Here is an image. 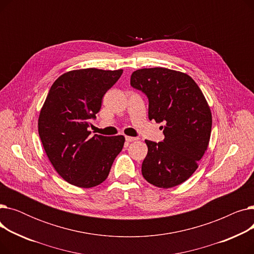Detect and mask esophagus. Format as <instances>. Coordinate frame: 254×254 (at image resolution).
I'll return each mask as SVG.
<instances>
[{
    "label": "esophagus",
    "instance_id": "34e87169",
    "mask_svg": "<svg viewBox=\"0 0 254 254\" xmlns=\"http://www.w3.org/2000/svg\"><path fill=\"white\" fill-rule=\"evenodd\" d=\"M138 138H135V137H129V136H126V141L127 142H134V141H137Z\"/></svg>",
    "mask_w": 254,
    "mask_h": 254
}]
</instances>
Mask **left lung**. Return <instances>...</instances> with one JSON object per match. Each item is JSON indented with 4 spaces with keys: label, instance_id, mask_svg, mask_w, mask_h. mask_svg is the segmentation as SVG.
<instances>
[{
    "label": "left lung",
    "instance_id": "8db88e82",
    "mask_svg": "<svg viewBox=\"0 0 254 254\" xmlns=\"http://www.w3.org/2000/svg\"><path fill=\"white\" fill-rule=\"evenodd\" d=\"M130 85L147 96L149 119L165 124L163 142L145 140L148 152L142 175L157 188H174L193 174L208 148L210 107L194 80L179 71L140 69L132 72Z\"/></svg>",
    "mask_w": 254,
    "mask_h": 254
}]
</instances>
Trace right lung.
Wrapping results in <instances>:
<instances>
[{
  "label": "right lung",
  "instance_id": "obj_1",
  "mask_svg": "<svg viewBox=\"0 0 254 254\" xmlns=\"http://www.w3.org/2000/svg\"><path fill=\"white\" fill-rule=\"evenodd\" d=\"M123 70L96 68L69 71L51 85L40 111L38 131L44 150L59 175L72 185L90 189L104 182L124 136L90 137L89 119L96 118L102 99Z\"/></svg>",
  "mask_w": 254,
  "mask_h": 254
}]
</instances>
